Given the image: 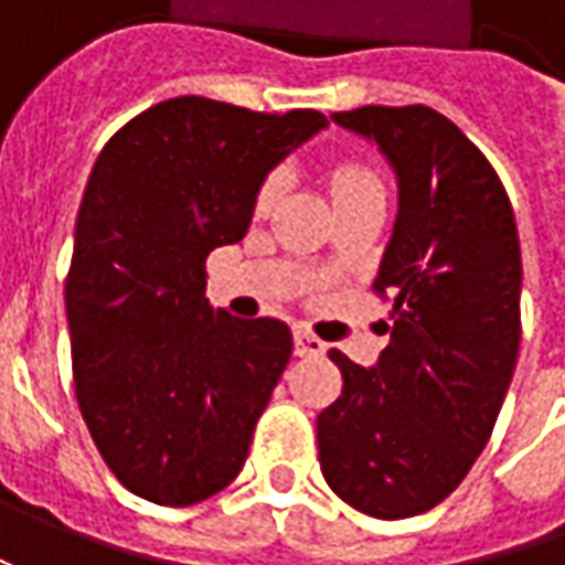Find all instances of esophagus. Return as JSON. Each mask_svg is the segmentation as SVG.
<instances>
[{
	"label": "esophagus",
	"instance_id": "obj_1",
	"mask_svg": "<svg viewBox=\"0 0 565 565\" xmlns=\"http://www.w3.org/2000/svg\"><path fill=\"white\" fill-rule=\"evenodd\" d=\"M323 352H327V342H323V339L315 337V333L305 330V327L295 330V355L308 359V355H323Z\"/></svg>",
	"mask_w": 565,
	"mask_h": 565
}]
</instances>
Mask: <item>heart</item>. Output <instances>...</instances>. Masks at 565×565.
<instances>
[{"mask_svg":"<svg viewBox=\"0 0 565 565\" xmlns=\"http://www.w3.org/2000/svg\"><path fill=\"white\" fill-rule=\"evenodd\" d=\"M330 194H333V204L352 198V194H361V191H374L380 188V179L367 169V166L352 163V160H342V163L330 166ZM279 194V175H267L264 185L257 191V206H267Z\"/></svg>","mask_w":565,"mask_h":565,"instance_id":"1","label":"heart"}]
</instances>
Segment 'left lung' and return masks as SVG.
<instances>
[{"instance_id": "1", "label": "left lung", "mask_w": 565, "mask_h": 565, "mask_svg": "<svg viewBox=\"0 0 565 565\" xmlns=\"http://www.w3.org/2000/svg\"><path fill=\"white\" fill-rule=\"evenodd\" d=\"M399 175V216L374 295L393 298L377 367L339 349L342 393L317 415L320 471L377 519L434 510L488 446L522 339V250L488 157L430 106L333 113Z\"/></svg>"}]
</instances>
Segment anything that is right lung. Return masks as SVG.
Segmentation results:
<instances>
[{
  "label": "right lung",
  "mask_w": 565,
  "mask_h": 565,
  "mask_svg": "<svg viewBox=\"0 0 565 565\" xmlns=\"http://www.w3.org/2000/svg\"><path fill=\"white\" fill-rule=\"evenodd\" d=\"M327 125L163 99L99 150L65 276L72 377L103 462L131 493L191 507L235 481L292 333L206 305V254L242 242L257 188Z\"/></svg>",
  "instance_id": "obj_1"
}]
</instances>
